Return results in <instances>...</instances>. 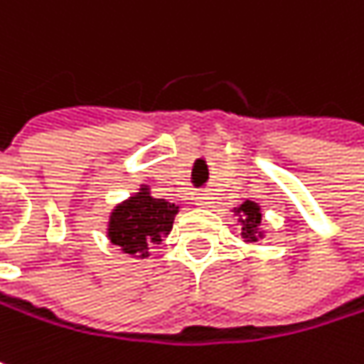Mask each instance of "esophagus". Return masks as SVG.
<instances>
[{"label":"esophagus","mask_w":364,"mask_h":364,"mask_svg":"<svg viewBox=\"0 0 364 364\" xmlns=\"http://www.w3.org/2000/svg\"><path fill=\"white\" fill-rule=\"evenodd\" d=\"M196 205H200V207H209L211 205V200H213V196L209 195V193H198L195 196Z\"/></svg>","instance_id":"1"}]
</instances>
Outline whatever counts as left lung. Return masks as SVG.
<instances>
[{
  "instance_id": "1",
  "label": "left lung",
  "mask_w": 364,
  "mask_h": 364,
  "mask_svg": "<svg viewBox=\"0 0 364 364\" xmlns=\"http://www.w3.org/2000/svg\"><path fill=\"white\" fill-rule=\"evenodd\" d=\"M236 213H242V238H247L250 242H255L261 234H257L259 232V225H261V211H259V205L257 203H242L238 209H236Z\"/></svg>"
}]
</instances>
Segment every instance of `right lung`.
I'll list each match as a JSON object with an SVG mask.
<instances>
[{"mask_svg":"<svg viewBox=\"0 0 364 364\" xmlns=\"http://www.w3.org/2000/svg\"><path fill=\"white\" fill-rule=\"evenodd\" d=\"M178 207L166 198H153L149 188L117 205L109 218V240L128 255L146 257L149 245H159L169 234Z\"/></svg>","mask_w":364,"mask_h":364,"instance_id":"add662e5","label":"right lung"}]
</instances>
